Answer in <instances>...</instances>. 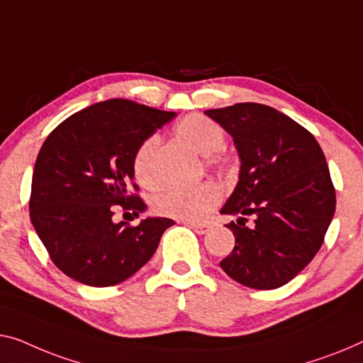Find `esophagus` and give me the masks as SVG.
<instances>
[{"label":"esophagus","instance_id":"1","mask_svg":"<svg viewBox=\"0 0 363 363\" xmlns=\"http://www.w3.org/2000/svg\"><path fill=\"white\" fill-rule=\"evenodd\" d=\"M197 235H205L210 230L208 223H187Z\"/></svg>","mask_w":363,"mask_h":363}]
</instances>
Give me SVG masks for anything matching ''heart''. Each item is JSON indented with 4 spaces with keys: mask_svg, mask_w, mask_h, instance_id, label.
<instances>
[{
    "mask_svg": "<svg viewBox=\"0 0 363 363\" xmlns=\"http://www.w3.org/2000/svg\"><path fill=\"white\" fill-rule=\"evenodd\" d=\"M176 135L200 155L208 167H223L225 158L218 151L225 145V132L210 118L192 113L176 125ZM160 147L158 135H150L138 145L132 158L135 179L143 187L153 189L158 184L155 172V156ZM221 192L215 182H202L189 189H167L155 199L153 208L160 216L186 223L203 220L220 203Z\"/></svg>",
    "mask_w": 363,
    "mask_h": 363,
    "instance_id": "heart-1",
    "label": "heart"
}]
</instances>
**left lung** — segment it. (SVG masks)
Here are the masks:
<instances>
[{
	"mask_svg": "<svg viewBox=\"0 0 363 363\" xmlns=\"http://www.w3.org/2000/svg\"><path fill=\"white\" fill-rule=\"evenodd\" d=\"M205 113L233 137L241 158L240 182L221 208L238 215L226 225L236 242L220 267L250 289H279L313 261L336 212L323 150L274 107L240 102Z\"/></svg>",
	"mask_w": 363,
	"mask_h": 363,
	"instance_id": "1",
	"label": "left lung"
}]
</instances>
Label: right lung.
I'll use <instances>...</instances> for the list:
<instances>
[{"label": "right lung", "mask_w": 363, "mask_h": 363, "mask_svg": "<svg viewBox=\"0 0 363 363\" xmlns=\"http://www.w3.org/2000/svg\"><path fill=\"white\" fill-rule=\"evenodd\" d=\"M174 112L127 99L97 102L52 130L37 156L30 221L52 262L91 286L127 280L153 256L169 218L133 226L113 223V210L138 216L147 208L133 179L132 158L145 138Z\"/></svg>", "instance_id": "obj_1"}]
</instances>
